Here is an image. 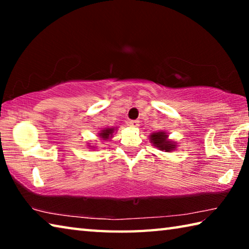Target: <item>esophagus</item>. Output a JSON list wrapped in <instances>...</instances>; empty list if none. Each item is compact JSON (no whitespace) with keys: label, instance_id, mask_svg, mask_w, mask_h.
I'll return each mask as SVG.
<instances>
[{"label":"esophagus","instance_id":"1","mask_svg":"<svg viewBox=\"0 0 249 249\" xmlns=\"http://www.w3.org/2000/svg\"><path fill=\"white\" fill-rule=\"evenodd\" d=\"M128 125H129L132 128H137L138 126H140V122H138V121H130Z\"/></svg>","mask_w":249,"mask_h":249}]
</instances>
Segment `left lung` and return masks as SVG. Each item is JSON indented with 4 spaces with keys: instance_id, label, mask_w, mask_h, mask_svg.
I'll use <instances>...</instances> for the list:
<instances>
[{
    "instance_id": "left-lung-1",
    "label": "left lung",
    "mask_w": 249,
    "mask_h": 249,
    "mask_svg": "<svg viewBox=\"0 0 249 249\" xmlns=\"http://www.w3.org/2000/svg\"><path fill=\"white\" fill-rule=\"evenodd\" d=\"M149 141L155 148L165 151V153H172L177 149V142L169 138V134L166 130H158L149 135Z\"/></svg>"
}]
</instances>
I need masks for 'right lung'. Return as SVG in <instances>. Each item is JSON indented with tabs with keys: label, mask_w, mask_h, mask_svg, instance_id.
Segmentation results:
<instances>
[{
	"label": "right lung",
	"mask_w": 249,
	"mask_h": 249,
	"mask_svg": "<svg viewBox=\"0 0 249 249\" xmlns=\"http://www.w3.org/2000/svg\"><path fill=\"white\" fill-rule=\"evenodd\" d=\"M119 127H107V128H102L101 130H99V133L96 136L98 138H100L101 141L103 142H107V141H111L113 137H114V133L117 130ZM88 148L90 149H98L99 146L98 145H93L92 142H88Z\"/></svg>",
	"instance_id": "obj_1"
}]
</instances>
